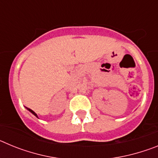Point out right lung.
I'll return each instance as SVG.
<instances>
[{
  "label": "right lung",
  "instance_id": "add662e5",
  "mask_svg": "<svg viewBox=\"0 0 158 158\" xmlns=\"http://www.w3.org/2000/svg\"><path fill=\"white\" fill-rule=\"evenodd\" d=\"M26 108H27V110H28V111H31V113H32V114H33V115H35V116H36V117H38L37 114H36V113H35V111H32V110H31V109H30V108H28V107H26Z\"/></svg>",
  "mask_w": 158,
  "mask_h": 158
}]
</instances>
